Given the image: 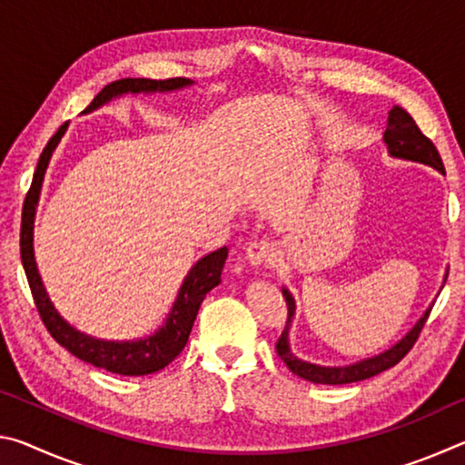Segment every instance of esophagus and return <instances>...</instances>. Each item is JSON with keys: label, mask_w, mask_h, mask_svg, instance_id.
<instances>
[{"label": "esophagus", "mask_w": 465, "mask_h": 465, "mask_svg": "<svg viewBox=\"0 0 465 465\" xmlns=\"http://www.w3.org/2000/svg\"><path fill=\"white\" fill-rule=\"evenodd\" d=\"M274 256H277V252H274L272 242H269V240H254V242H250L246 248V258L252 266L272 264Z\"/></svg>", "instance_id": "esophagus-1"}]
</instances>
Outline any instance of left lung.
Wrapping results in <instances>:
<instances>
[{
  "instance_id": "obj_1",
  "label": "left lung",
  "mask_w": 465,
  "mask_h": 465,
  "mask_svg": "<svg viewBox=\"0 0 465 465\" xmlns=\"http://www.w3.org/2000/svg\"><path fill=\"white\" fill-rule=\"evenodd\" d=\"M383 141H385V145H388V152L391 157H398V160H408V162H419V163H424V166L439 170L440 174H445L443 162H440L437 147L432 145V141L429 137L422 135L419 124L414 123L412 116L408 114L404 108L393 106L388 113V129H385V133H383ZM282 297H285V302H287L289 320H287L285 330H282L281 338L277 341L279 357L285 361V365L297 377H303V380H308L312 383H324V385H342V383H352V381H363V380H369V377H373L377 373L385 371V369H390L396 363H400V361L408 355V351L414 346L416 338H419L424 322H427L430 308H432L430 305V308L422 313V318L416 322L411 332H408L402 341H398L391 346V349L380 352V355L357 361V363L344 365V367H322L316 363H308V361L299 359L293 355V352H291L289 326H291V320H293V316H295V302H293V295H291L287 289H282Z\"/></svg>"
}]
</instances>
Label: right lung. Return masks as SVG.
<instances>
[{"mask_svg":"<svg viewBox=\"0 0 465 465\" xmlns=\"http://www.w3.org/2000/svg\"><path fill=\"white\" fill-rule=\"evenodd\" d=\"M193 82L186 77H170V80H145V77H124V80H116L108 84L98 92V96L90 102V106L84 110L82 114H88L92 110L100 108L113 98H119L123 94H153V92H174L180 88H186ZM67 123L61 124L59 131L49 139V143L43 149L41 160L36 163L33 184L25 199V207H22V227H20V256L22 266H25L26 279L30 291H33L36 310L41 313L43 324L49 330L51 336L61 346L72 352L74 357L85 361L94 367L106 369L110 373L119 375H149L155 373L170 365L174 361L188 342L191 336L193 324L196 320V313L203 303L204 295L211 289L217 287L222 282V271L227 258V248H219L211 254L203 256L196 262L191 272L186 274L183 287L178 291V297L172 312L168 313L163 326L157 330L155 334L147 338H139V341H100L75 330L72 324H67L65 320L59 316V312L54 310L49 295H46L45 285L41 281V274L36 269L35 261V248H33V232H35V213L38 196H41L43 180L46 166L54 152V147L59 145L61 137L65 135Z\"/></svg>","mask_w":465,"mask_h":465,"instance_id":"1","label":"right lung"}]
</instances>
